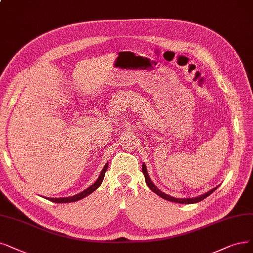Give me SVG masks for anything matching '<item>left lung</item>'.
<instances>
[{
	"mask_svg": "<svg viewBox=\"0 0 253 253\" xmlns=\"http://www.w3.org/2000/svg\"><path fill=\"white\" fill-rule=\"evenodd\" d=\"M143 173H144L145 180H146L147 185L149 186V189H150L152 192H154L155 194H157V195L160 196V197H162L163 199L168 200V201H171V202H176V203L192 204V203L200 202V201H202L203 199L209 197V196H210L211 193H213L214 191H216V190L219 188V185H217L216 188H213V189H211V191H209V192H207V193H204V194L198 196V197H195V198H181V199H180V198H175V197H172V196H170V195H168V194L162 192V191H161L160 189H158L157 186L152 182V180L150 179V177H149V174H148V172H147V167H146L145 164H143Z\"/></svg>",
	"mask_w": 253,
	"mask_h": 253,
	"instance_id": "1",
	"label": "left lung"
}]
</instances>
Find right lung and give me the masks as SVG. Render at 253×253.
<instances>
[{
	"mask_svg": "<svg viewBox=\"0 0 253 253\" xmlns=\"http://www.w3.org/2000/svg\"><path fill=\"white\" fill-rule=\"evenodd\" d=\"M107 168H108V163H106L104 168H103V169H102V171H101V173H100V175L98 177V179L96 180V182L92 183L90 186H88L87 189L82 191L81 193H79L77 195L71 196V197H63V198H49V197L46 198L45 197V199H48V200H50L52 202H56V203H69V202H75V201H78V200H81L83 198H85L86 196L91 194L93 191H96L99 188V186L101 185L103 179H104V176H105V172L107 170Z\"/></svg>",
	"mask_w": 253,
	"mask_h": 253,
	"instance_id": "1",
	"label": "right lung"
}]
</instances>
